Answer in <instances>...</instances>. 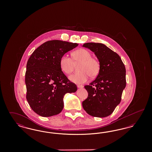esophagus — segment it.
<instances>
[{"mask_svg":"<svg viewBox=\"0 0 152 152\" xmlns=\"http://www.w3.org/2000/svg\"><path fill=\"white\" fill-rule=\"evenodd\" d=\"M77 87L78 88H80V89H81V88H83V86H79V85H77Z\"/></svg>","mask_w":152,"mask_h":152,"instance_id":"obj_1","label":"esophagus"}]
</instances>
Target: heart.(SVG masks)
Listing matches in <instances>:
<instances>
[{
  "instance_id": "1",
  "label": "heart",
  "mask_w": 152,
  "mask_h": 152,
  "mask_svg": "<svg viewBox=\"0 0 152 152\" xmlns=\"http://www.w3.org/2000/svg\"><path fill=\"white\" fill-rule=\"evenodd\" d=\"M72 58L66 55L61 56L60 60L61 69L66 74L72 72L75 64L81 62L79 68V72L69 76V80L74 83L83 84L88 81L90 76L96 77L100 71V65L99 61L92 58L91 53L86 49L81 48L73 52Z\"/></svg>"
}]
</instances>
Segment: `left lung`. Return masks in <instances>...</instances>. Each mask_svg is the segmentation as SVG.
<instances>
[{
  "mask_svg": "<svg viewBox=\"0 0 152 152\" xmlns=\"http://www.w3.org/2000/svg\"><path fill=\"white\" fill-rule=\"evenodd\" d=\"M82 46L94 52L100 65L96 79L84 86L88 97L83 102V107L90 116L107 117L121 100L126 87L125 65L119 55L104 44L87 43Z\"/></svg>",
  "mask_w": 152,
  "mask_h": 152,
  "instance_id": "left-lung-1",
  "label": "left lung"
}]
</instances>
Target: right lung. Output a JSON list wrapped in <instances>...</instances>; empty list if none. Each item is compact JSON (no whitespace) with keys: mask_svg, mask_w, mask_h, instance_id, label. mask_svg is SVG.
Segmentation results:
<instances>
[{"mask_svg":"<svg viewBox=\"0 0 152 152\" xmlns=\"http://www.w3.org/2000/svg\"><path fill=\"white\" fill-rule=\"evenodd\" d=\"M77 45L58 40L48 41L36 48L29 58L25 78L26 98L37 115L45 117L59 114L64 108V95L77 90L60 65L61 56Z\"/></svg>","mask_w":152,"mask_h":152,"instance_id":"obj_1","label":"right lung"}]
</instances>
